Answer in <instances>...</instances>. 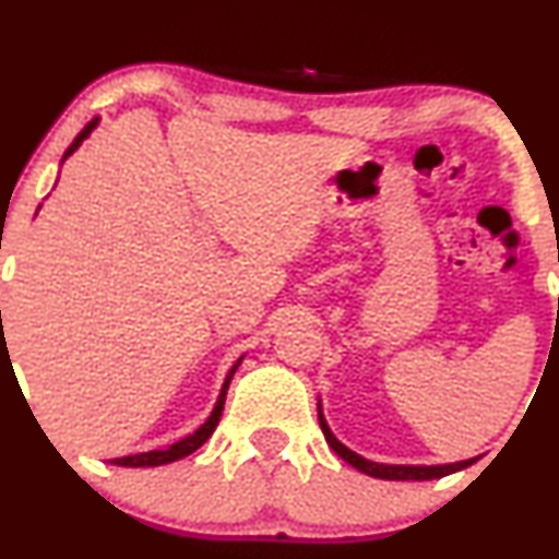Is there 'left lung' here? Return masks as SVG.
<instances>
[{"instance_id": "left-lung-1", "label": "left lung", "mask_w": 559, "mask_h": 559, "mask_svg": "<svg viewBox=\"0 0 559 559\" xmlns=\"http://www.w3.org/2000/svg\"><path fill=\"white\" fill-rule=\"evenodd\" d=\"M318 416H320V427H322V435H325L328 445H331L335 453L341 455L346 463H352L356 472L367 474V476H374V479H388V481H427V479H440V476H448V474H455L461 472V468H468L476 459H468V461H459V463H440V466H395V463H378V461H369L365 455L354 453V450H348L344 442L338 440L331 432V427H328L325 416H322V406L318 403Z\"/></svg>"}]
</instances>
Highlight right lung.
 I'll return each instance as SVG.
<instances>
[{
  "label": "right lung",
  "mask_w": 559,
  "mask_h": 559,
  "mask_svg": "<svg viewBox=\"0 0 559 559\" xmlns=\"http://www.w3.org/2000/svg\"><path fill=\"white\" fill-rule=\"evenodd\" d=\"M96 124H98V117H96V119H91V122H87V124L83 127V132H80L78 138L72 140V145L67 147V151H64V158H62V160H67V158L72 156V153L78 151L80 143H83V140L87 138V134H91L93 130H96ZM0 314H2V312H0ZM241 359H245V356H239V359H237V365H234L231 369H228V374H226V380H224V388H221V395H218V401H215L213 412H211V416H207V419H205V425H200L198 429H194L192 435L181 437L179 442H174V445H169V448H160V450H147V453H138V455H124V459H114L111 463H117V466H130V468H143V466H164V463H174V461L185 459V455L194 453V450H198L200 445H203V442L207 440V437L213 435V429L218 427L221 412H224V403H226V390H228V382H231L234 372H237V367L241 365Z\"/></svg>",
  "instance_id": "add662e5"
}]
</instances>
